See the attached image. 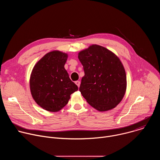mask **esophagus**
Returning a JSON list of instances; mask_svg holds the SVG:
<instances>
[{
    "label": "esophagus",
    "instance_id": "esophagus-1",
    "mask_svg": "<svg viewBox=\"0 0 160 160\" xmlns=\"http://www.w3.org/2000/svg\"><path fill=\"white\" fill-rule=\"evenodd\" d=\"M75 83V84L78 86V87H80V81H76Z\"/></svg>",
    "mask_w": 160,
    "mask_h": 160
}]
</instances>
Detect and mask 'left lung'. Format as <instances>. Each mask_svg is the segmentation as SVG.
<instances>
[{
    "mask_svg": "<svg viewBox=\"0 0 160 160\" xmlns=\"http://www.w3.org/2000/svg\"><path fill=\"white\" fill-rule=\"evenodd\" d=\"M78 58L85 72L79 88L82 96L99 111L115 108L127 89L126 73L120 58L97 44L80 51Z\"/></svg>",
    "mask_w": 160,
    "mask_h": 160,
    "instance_id": "obj_1",
    "label": "left lung"
}]
</instances>
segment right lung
Masks as SVG:
<instances>
[{
	"mask_svg": "<svg viewBox=\"0 0 160 160\" xmlns=\"http://www.w3.org/2000/svg\"><path fill=\"white\" fill-rule=\"evenodd\" d=\"M67 53L55 50L45 54L34 66L30 78V88L35 102L43 109L58 112L78 90L64 68Z\"/></svg>",
	"mask_w": 160,
	"mask_h": 160,
	"instance_id": "obj_1",
	"label": "right lung"
}]
</instances>
